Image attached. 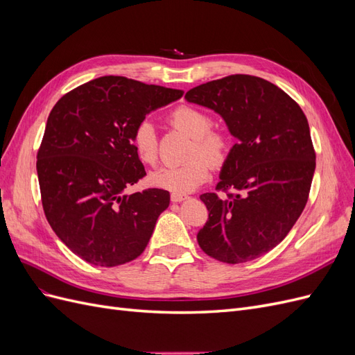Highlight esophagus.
Listing matches in <instances>:
<instances>
[{"label": "esophagus", "instance_id": "obj_1", "mask_svg": "<svg viewBox=\"0 0 355 355\" xmlns=\"http://www.w3.org/2000/svg\"><path fill=\"white\" fill-rule=\"evenodd\" d=\"M187 198H188V196H184V194H171L170 196V200L173 202H180V201H184Z\"/></svg>", "mask_w": 355, "mask_h": 355}]
</instances>
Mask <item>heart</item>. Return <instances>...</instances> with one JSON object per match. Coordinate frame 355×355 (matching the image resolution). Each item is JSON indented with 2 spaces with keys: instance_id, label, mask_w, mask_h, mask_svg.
Masks as SVG:
<instances>
[{
  "instance_id": "obj_1",
  "label": "heart",
  "mask_w": 355,
  "mask_h": 355,
  "mask_svg": "<svg viewBox=\"0 0 355 355\" xmlns=\"http://www.w3.org/2000/svg\"><path fill=\"white\" fill-rule=\"evenodd\" d=\"M170 123L192 139L188 161L180 166H164L153 171L149 180L157 188L188 194L207 180L211 166L220 167L231 151V137L220 130H211V116L198 108L182 105L170 114ZM139 159L154 166L158 159V137L149 120L139 123L132 136Z\"/></svg>"
}]
</instances>
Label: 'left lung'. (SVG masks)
<instances>
[{
  "label": "left lung",
  "mask_w": 355,
  "mask_h": 355,
  "mask_svg": "<svg viewBox=\"0 0 355 355\" xmlns=\"http://www.w3.org/2000/svg\"><path fill=\"white\" fill-rule=\"evenodd\" d=\"M185 99L219 114L237 139L216 187L234 194L200 196L209 219L197 241L220 262L253 261L282 243L305 209L315 171L306 116L275 84L243 73L197 85Z\"/></svg>",
  "instance_id": "1"
}]
</instances>
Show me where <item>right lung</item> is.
Returning a JSON list of instances; mask_svg holds the SVG:
<instances>
[{
    "label": "right lung",
    "mask_w": 355,
    "mask_h": 355,
    "mask_svg": "<svg viewBox=\"0 0 355 355\" xmlns=\"http://www.w3.org/2000/svg\"><path fill=\"white\" fill-rule=\"evenodd\" d=\"M182 94L110 75L71 90L51 110L37 155L42 209L60 241L85 262L118 266L145 250L170 194H125L146 175L132 136L149 112Z\"/></svg>",
    "instance_id": "add662e5"
}]
</instances>
